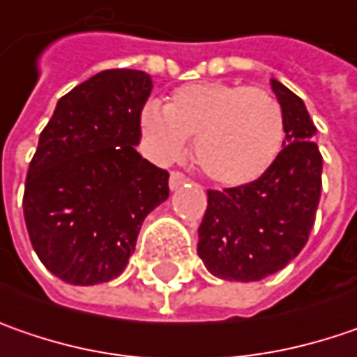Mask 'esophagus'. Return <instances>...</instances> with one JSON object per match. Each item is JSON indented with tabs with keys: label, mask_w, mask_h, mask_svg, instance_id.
I'll list each match as a JSON object with an SVG mask.
<instances>
[{
	"label": "esophagus",
	"mask_w": 357,
	"mask_h": 357,
	"mask_svg": "<svg viewBox=\"0 0 357 357\" xmlns=\"http://www.w3.org/2000/svg\"><path fill=\"white\" fill-rule=\"evenodd\" d=\"M185 181H188V178L181 172H172V176H169V190H178Z\"/></svg>",
	"instance_id": "obj_1"
}]
</instances>
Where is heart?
<instances>
[{
    "label": "heart",
    "mask_w": 357,
    "mask_h": 357,
    "mask_svg": "<svg viewBox=\"0 0 357 357\" xmlns=\"http://www.w3.org/2000/svg\"><path fill=\"white\" fill-rule=\"evenodd\" d=\"M142 133L151 153L172 162L195 137L194 155L209 179L238 188L259 179L278 160L286 121L280 101L261 87L202 82L178 87L165 109L149 103Z\"/></svg>",
    "instance_id": "b5f03b06"
}]
</instances>
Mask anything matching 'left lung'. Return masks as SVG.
<instances>
[{"mask_svg": "<svg viewBox=\"0 0 357 357\" xmlns=\"http://www.w3.org/2000/svg\"><path fill=\"white\" fill-rule=\"evenodd\" d=\"M284 109L286 142L256 181L208 190L197 256L222 280L257 282L286 268L307 243L321 195V153L303 101L271 79Z\"/></svg>", "mask_w": 357, "mask_h": 357, "instance_id": "obj_1", "label": "left lung"}]
</instances>
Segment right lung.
Instances as JSON below:
<instances>
[{"instance_id": "right-lung-1", "label": "right lung", "mask_w": 357, "mask_h": 357, "mask_svg": "<svg viewBox=\"0 0 357 357\" xmlns=\"http://www.w3.org/2000/svg\"><path fill=\"white\" fill-rule=\"evenodd\" d=\"M151 87L146 71H100L57 101L39 133L25 225L41 264L66 284L117 278L146 215L169 195V174L135 151Z\"/></svg>"}]
</instances>
